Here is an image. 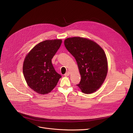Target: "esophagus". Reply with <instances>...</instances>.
Segmentation results:
<instances>
[{
  "mask_svg": "<svg viewBox=\"0 0 133 133\" xmlns=\"http://www.w3.org/2000/svg\"><path fill=\"white\" fill-rule=\"evenodd\" d=\"M69 74H70V73H69V72H67L65 74V76H68V75H69Z\"/></svg>",
  "mask_w": 133,
  "mask_h": 133,
  "instance_id": "obj_1",
  "label": "esophagus"
}]
</instances>
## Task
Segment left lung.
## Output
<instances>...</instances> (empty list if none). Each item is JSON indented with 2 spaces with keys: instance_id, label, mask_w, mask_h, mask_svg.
<instances>
[{
  "instance_id": "8db88e82",
  "label": "left lung",
  "mask_w": 133,
  "mask_h": 133,
  "mask_svg": "<svg viewBox=\"0 0 133 133\" xmlns=\"http://www.w3.org/2000/svg\"><path fill=\"white\" fill-rule=\"evenodd\" d=\"M64 44L77 62L81 78L77 86L83 93L95 92L108 72L107 59L102 48L91 39L79 37L68 38Z\"/></svg>"
}]
</instances>
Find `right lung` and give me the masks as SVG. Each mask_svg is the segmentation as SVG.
Wrapping results in <instances>:
<instances>
[{"label": "right lung", "mask_w": 133, "mask_h": 133, "mask_svg": "<svg viewBox=\"0 0 133 133\" xmlns=\"http://www.w3.org/2000/svg\"><path fill=\"white\" fill-rule=\"evenodd\" d=\"M61 43V39L43 41L26 55L23 67L24 78L27 85L38 94L50 93L61 78L52 64V59Z\"/></svg>", "instance_id": "right-lung-1"}]
</instances>
